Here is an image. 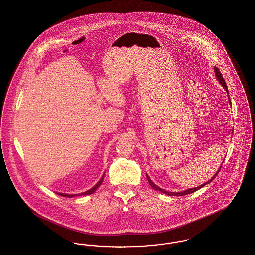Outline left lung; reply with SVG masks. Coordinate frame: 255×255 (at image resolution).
Returning <instances> with one entry per match:
<instances>
[{
    "label": "left lung",
    "instance_id": "8db88e82",
    "mask_svg": "<svg viewBox=\"0 0 255 255\" xmlns=\"http://www.w3.org/2000/svg\"><path fill=\"white\" fill-rule=\"evenodd\" d=\"M214 71H215V74H216L217 78H218V80L220 81V83L222 84V85L224 86V89H225V91L226 92H228V89H227V86H226V83H225V81H224V77H223V75H222V73H221V71L219 70V68H217L215 67L214 68ZM229 103L231 104V100H230V98H229ZM222 165H223V163H222ZM222 168V166L220 167V169L218 170V172H217L216 174H215V176L213 177V178H211V179H209V181H207L206 183H204V184H202V185L198 186V187H196V188H192V189H189V190H186V191H183V192H179V193H173V192H167V191H164V190H162L161 189L160 187H158L157 185H155L154 183L151 181V179L149 178V177L147 175V180H148V183H149V185L151 186L154 190H157V191H160V192H162L163 193H166L167 195H170V196H182V195H186V194H189V193H194V192H196V191H198L199 189H201L203 186L207 185V184H209L210 183L214 178H216L217 175H218V173L220 172V170Z\"/></svg>",
    "mask_w": 255,
    "mask_h": 255
}]
</instances>
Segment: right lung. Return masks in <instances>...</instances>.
Wrapping results in <instances>:
<instances>
[{"instance_id":"right-lung-1","label":"right lung","mask_w":255,"mask_h":255,"mask_svg":"<svg viewBox=\"0 0 255 255\" xmlns=\"http://www.w3.org/2000/svg\"><path fill=\"white\" fill-rule=\"evenodd\" d=\"M103 179H104V175H103V177L101 178L100 180L98 181V183L96 184V185L93 187L91 190H89V191H87L85 193H79V194H66V193H58V194H60V195H62L63 197H74V196H77V195H89V194H92V193H94L95 192V190L99 187V186L102 184V182H103Z\"/></svg>"}]
</instances>
